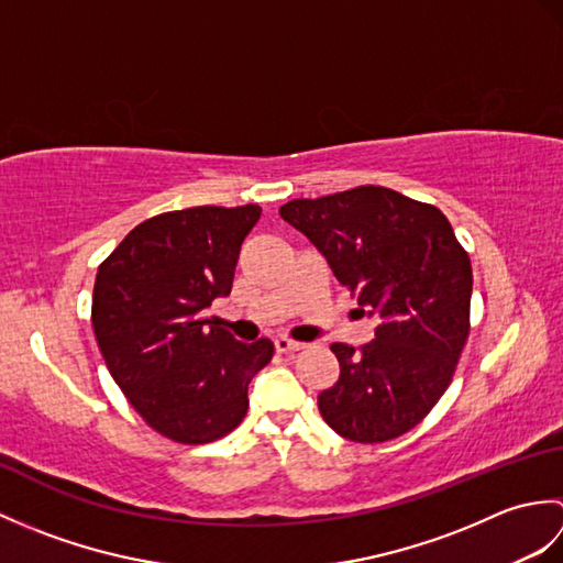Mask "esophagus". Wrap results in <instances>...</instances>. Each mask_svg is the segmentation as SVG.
<instances>
[{"label": "esophagus", "mask_w": 563, "mask_h": 563, "mask_svg": "<svg viewBox=\"0 0 563 563\" xmlns=\"http://www.w3.org/2000/svg\"><path fill=\"white\" fill-rule=\"evenodd\" d=\"M273 343H275V351H278V353H295V351L302 349L300 341H292V339H285V336H278Z\"/></svg>", "instance_id": "esophagus-1"}]
</instances>
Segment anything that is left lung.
<instances>
[{
	"label": "left lung",
	"mask_w": 563,
	"mask_h": 563,
	"mask_svg": "<svg viewBox=\"0 0 563 563\" xmlns=\"http://www.w3.org/2000/svg\"><path fill=\"white\" fill-rule=\"evenodd\" d=\"M280 218L321 254L375 339L333 343L341 375L319 394L329 428L353 442L409 433L450 387L470 336L472 261L435 206L385 186L285 202Z\"/></svg>",
	"instance_id": "8db88e82"
}]
</instances>
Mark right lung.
Here are the masks:
<instances>
[{
    "instance_id": "right-lung-1",
    "label": "right lung",
    "mask_w": 563,
    "mask_h": 563,
    "mask_svg": "<svg viewBox=\"0 0 563 563\" xmlns=\"http://www.w3.org/2000/svg\"><path fill=\"white\" fill-rule=\"evenodd\" d=\"M258 206H200L140 222L93 283L91 324L115 385L152 430L181 445L220 440L244 421L249 382L273 343L234 341L206 309L230 295Z\"/></svg>"
}]
</instances>
